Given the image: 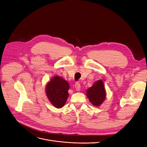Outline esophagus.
Segmentation results:
<instances>
[{
  "mask_svg": "<svg viewBox=\"0 0 147 147\" xmlns=\"http://www.w3.org/2000/svg\"><path fill=\"white\" fill-rule=\"evenodd\" d=\"M75 89H76L77 91H80L81 86H80V84L78 82L76 83V84H75Z\"/></svg>",
  "mask_w": 147,
  "mask_h": 147,
  "instance_id": "esophagus-1",
  "label": "esophagus"
}]
</instances>
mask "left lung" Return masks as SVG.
<instances>
[{"label": "left lung", "mask_w": 147, "mask_h": 147, "mask_svg": "<svg viewBox=\"0 0 147 147\" xmlns=\"http://www.w3.org/2000/svg\"><path fill=\"white\" fill-rule=\"evenodd\" d=\"M86 95L93 105L100 106L106 97V91L103 82L100 80L96 82L91 87L88 89Z\"/></svg>", "instance_id": "8db88e82"}]
</instances>
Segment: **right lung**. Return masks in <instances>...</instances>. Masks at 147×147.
<instances>
[{"label": "right lung", "mask_w": 147, "mask_h": 147, "mask_svg": "<svg viewBox=\"0 0 147 147\" xmlns=\"http://www.w3.org/2000/svg\"><path fill=\"white\" fill-rule=\"evenodd\" d=\"M69 84L59 76H55L46 85V94L51 104L56 108H62L69 97Z\"/></svg>", "instance_id": "1"}]
</instances>
